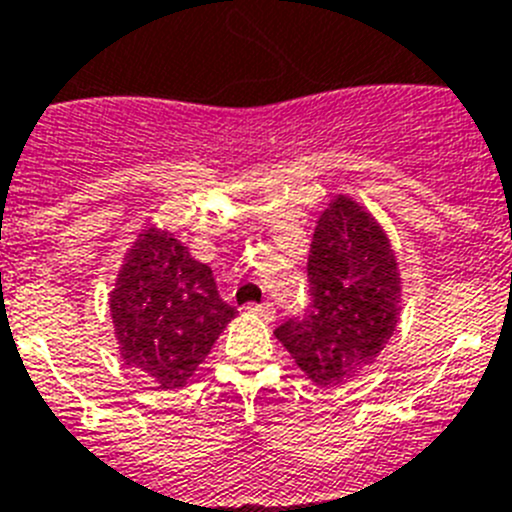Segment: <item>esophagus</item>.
I'll return each mask as SVG.
<instances>
[{"instance_id": "esophagus-1", "label": "esophagus", "mask_w": 512, "mask_h": 512, "mask_svg": "<svg viewBox=\"0 0 512 512\" xmlns=\"http://www.w3.org/2000/svg\"><path fill=\"white\" fill-rule=\"evenodd\" d=\"M248 310L256 312L259 318L264 320H274V305L271 302H261V305H248Z\"/></svg>"}]
</instances>
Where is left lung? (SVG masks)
Masks as SVG:
<instances>
[{
    "label": "left lung",
    "instance_id": "left-lung-1",
    "mask_svg": "<svg viewBox=\"0 0 512 512\" xmlns=\"http://www.w3.org/2000/svg\"><path fill=\"white\" fill-rule=\"evenodd\" d=\"M307 305L274 336L318 384H341L374 364L400 315V274L387 235L338 194L320 215L307 256Z\"/></svg>",
    "mask_w": 512,
    "mask_h": 512
}]
</instances>
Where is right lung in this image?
Returning <instances> with one entry per match:
<instances>
[{
  "label": "right lung",
  "instance_id": "obj_1",
  "mask_svg": "<svg viewBox=\"0 0 512 512\" xmlns=\"http://www.w3.org/2000/svg\"><path fill=\"white\" fill-rule=\"evenodd\" d=\"M110 310L122 359L164 390L187 384L235 315L210 266L156 228L130 248Z\"/></svg>",
  "mask_w": 512,
  "mask_h": 512
}]
</instances>
